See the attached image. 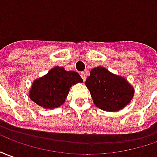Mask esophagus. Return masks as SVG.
<instances>
[{"label":"esophagus","mask_w":157,"mask_h":157,"mask_svg":"<svg viewBox=\"0 0 157 157\" xmlns=\"http://www.w3.org/2000/svg\"><path fill=\"white\" fill-rule=\"evenodd\" d=\"M81 77H82V78H83V80L85 81V79H86V74H85V72H82L80 73Z\"/></svg>","instance_id":"obj_1"}]
</instances>
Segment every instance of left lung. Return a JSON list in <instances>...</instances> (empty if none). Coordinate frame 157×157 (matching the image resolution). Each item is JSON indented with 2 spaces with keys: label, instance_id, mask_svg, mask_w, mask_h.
Segmentation results:
<instances>
[{
  "label": "left lung",
  "instance_id": "left-lung-1",
  "mask_svg": "<svg viewBox=\"0 0 157 157\" xmlns=\"http://www.w3.org/2000/svg\"><path fill=\"white\" fill-rule=\"evenodd\" d=\"M97 108L116 112L125 108L134 95V89L125 78L115 75L102 67L93 68L85 81Z\"/></svg>",
  "mask_w": 157,
  "mask_h": 157
}]
</instances>
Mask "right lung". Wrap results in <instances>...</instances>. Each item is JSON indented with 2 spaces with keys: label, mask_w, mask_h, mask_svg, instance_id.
Segmentation results:
<instances>
[{
  "label": "right lung",
  "mask_w": 157,
  "mask_h": 157,
  "mask_svg": "<svg viewBox=\"0 0 157 157\" xmlns=\"http://www.w3.org/2000/svg\"><path fill=\"white\" fill-rule=\"evenodd\" d=\"M82 82L78 72L56 67L32 83L29 97L44 109H56L64 103L72 85Z\"/></svg>",
  "instance_id": "obj_1"
}]
</instances>
